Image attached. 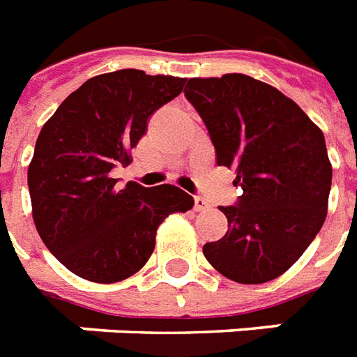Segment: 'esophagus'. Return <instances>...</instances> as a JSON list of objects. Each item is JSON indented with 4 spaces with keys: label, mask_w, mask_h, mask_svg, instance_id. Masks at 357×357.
I'll list each match as a JSON object with an SVG mask.
<instances>
[{
    "label": "esophagus",
    "mask_w": 357,
    "mask_h": 357,
    "mask_svg": "<svg viewBox=\"0 0 357 357\" xmlns=\"http://www.w3.org/2000/svg\"><path fill=\"white\" fill-rule=\"evenodd\" d=\"M206 209H209V204L202 197L195 198V211H206Z\"/></svg>",
    "instance_id": "1"
}]
</instances>
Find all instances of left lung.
Returning <instances> with one entry per match:
<instances>
[{"instance_id":"8db88e82","label":"left lung","mask_w":357,"mask_h":357,"mask_svg":"<svg viewBox=\"0 0 357 357\" xmlns=\"http://www.w3.org/2000/svg\"><path fill=\"white\" fill-rule=\"evenodd\" d=\"M185 97L215 146L219 167L236 168L243 189L236 206H221L228 230L204 245L221 275L262 284L298 262L320 232L331 189L322 130L292 99L247 75L190 78Z\"/></svg>"}]
</instances>
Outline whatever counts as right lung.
<instances>
[{
  "label": "right lung",
  "mask_w": 357,
  "mask_h": 357,
  "mask_svg": "<svg viewBox=\"0 0 357 357\" xmlns=\"http://www.w3.org/2000/svg\"><path fill=\"white\" fill-rule=\"evenodd\" d=\"M185 78L121 69L89 78L43 125L27 168L31 213L48 251L86 281L119 282L146 266L157 228L192 208L176 185L116 187L149 116L178 97Z\"/></svg>",
  "instance_id": "1"
}]
</instances>
